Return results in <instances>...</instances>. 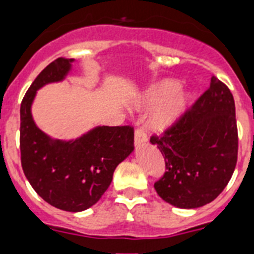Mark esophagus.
<instances>
[{
    "instance_id": "34e87169",
    "label": "esophagus",
    "mask_w": 254,
    "mask_h": 254,
    "mask_svg": "<svg viewBox=\"0 0 254 254\" xmlns=\"http://www.w3.org/2000/svg\"><path fill=\"white\" fill-rule=\"evenodd\" d=\"M147 141V136L146 133L143 132V129L138 128L136 129V132H134V147L137 149V147H141L142 145H145Z\"/></svg>"
}]
</instances>
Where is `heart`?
<instances>
[{"label":"heart","instance_id":"1","mask_svg":"<svg viewBox=\"0 0 254 254\" xmlns=\"http://www.w3.org/2000/svg\"><path fill=\"white\" fill-rule=\"evenodd\" d=\"M181 89L176 80L167 78L151 85L141 96L138 107L156 108L150 117V128L156 133H165L179 123L190 107V95Z\"/></svg>","mask_w":254,"mask_h":254}]
</instances>
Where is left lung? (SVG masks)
Segmentation results:
<instances>
[{
  "label": "left lung",
  "instance_id": "obj_1",
  "mask_svg": "<svg viewBox=\"0 0 254 254\" xmlns=\"http://www.w3.org/2000/svg\"><path fill=\"white\" fill-rule=\"evenodd\" d=\"M150 142L165 159L167 172L154 185L159 196L178 208L207 205L223 192L237 165L233 94L212 76L210 87L178 125Z\"/></svg>",
  "mask_w": 254,
  "mask_h": 254
}]
</instances>
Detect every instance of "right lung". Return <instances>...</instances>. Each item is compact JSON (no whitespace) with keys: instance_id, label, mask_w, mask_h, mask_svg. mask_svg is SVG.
<instances>
[{"instance_id":"add662e5","label":"right lung","mask_w":254,"mask_h":254,"mask_svg":"<svg viewBox=\"0 0 254 254\" xmlns=\"http://www.w3.org/2000/svg\"><path fill=\"white\" fill-rule=\"evenodd\" d=\"M73 58H57L37 76L20 107L21 167L34 190L49 205L80 212L95 205L117 165L133 151L129 126H98L75 140H58L35 125L31 105L40 87L64 81Z\"/></svg>"}]
</instances>
